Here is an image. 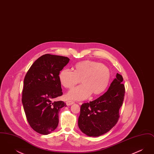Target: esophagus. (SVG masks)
I'll list each match as a JSON object with an SVG mask.
<instances>
[{
  "label": "esophagus",
  "instance_id": "esophagus-1",
  "mask_svg": "<svg viewBox=\"0 0 154 154\" xmlns=\"http://www.w3.org/2000/svg\"><path fill=\"white\" fill-rule=\"evenodd\" d=\"M73 103H74L73 101H67V102H66V104H67V106L72 105V104H73Z\"/></svg>",
  "mask_w": 154,
  "mask_h": 154
}]
</instances>
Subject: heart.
Segmentation results:
<instances>
[{
    "instance_id": "heart-1",
    "label": "heart",
    "mask_w": 154,
    "mask_h": 154,
    "mask_svg": "<svg viewBox=\"0 0 154 154\" xmlns=\"http://www.w3.org/2000/svg\"><path fill=\"white\" fill-rule=\"evenodd\" d=\"M110 69L102 63L86 60L77 63L74 70L63 69L59 74L60 84L67 89H72L81 82L82 85L70 91L67 97L69 99L84 100L92 93L99 95L107 88L110 82Z\"/></svg>"
}]
</instances>
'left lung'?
<instances>
[{
	"mask_svg": "<svg viewBox=\"0 0 154 154\" xmlns=\"http://www.w3.org/2000/svg\"><path fill=\"white\" fill-rule=\"evenodd\" d=\"M122 81V76L117 74L106 93L92 102L81 105L78 124L84 133L89 136H99L117 123L125 92Z\"/></svg>",
	"mask_w": 154,
	"mask_h": 154,
	"instance_id": "obj_1",
	"label": "left lung"
}]
</instances>
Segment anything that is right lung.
Masks as SVG:
<instances>
[{
	"label": "right lung",
	"mask_w": 154,
	"mask_h": 154,
	"mask_svg": "<svg viewBox=\"0 0 154 154\" xmlns=\"http://www.w3.org/2000/svg\"><path fill=\"white\" fill-rule=\"evenodd\" d=\"M59 55L45 54L37 59L25 75L22 102L30 127L42 134H48L58 126L59 112L66 106L53 99L63 95L59 74L69 61Z\"/></svg>",
	"instance_id": "1"
}]
</instances>
